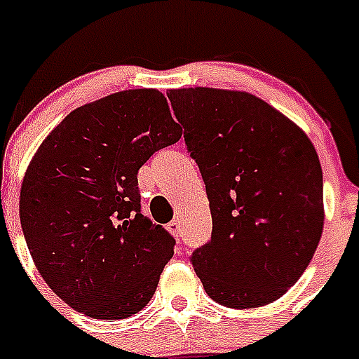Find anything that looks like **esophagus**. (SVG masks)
<instances>
[{
    "mask_svg": "<svg viewBox=\"0 0 359 359\" xmlns=\"http://www.w3.org/2000/svg\"><path fill=\"white\" fill-rule=\"evenodd\" d=\"M169 231H171V233H173V235L177 236V238H180V236H182V229H180V222H179V219H173V222L169 224Z\"/></svg>",
    "mask_w": 359,
    "mask_h": 359,
    "instance_id": "obj_1",
    "label": "esophagus"
}]
</instances>
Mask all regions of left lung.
<instances>
[{"mask_svg":"<svg viewBox=\"0 0 359 359\" xmlns=\"http://www.w3.org/2000/svg\"><path fill=\"white\" fill-rule=\"evenodd\" d=\"M168 97L212 214V236L191 253L197 278L222 306L272 304L300 279L323 236L315 147L250 93L190 87Z\"/></svg>","mask_w":359,"mask_h":359,"instance_id":"obj_1","label":"left lung"}]
</instances>
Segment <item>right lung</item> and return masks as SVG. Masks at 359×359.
<instances>
[{"label": "right lung", "mask_w": 359, "mask_h": 359, "mask_svg": "<svg viewBox=\"0 0 359 359\" xmlns=\"http://www.w3.org/2000/svg\"><path fill=\"white\" fill-rule=\"evenodd\" d=\"M180 135L162 93L132 89L70 111L35 152L22 231L39 273L76 311L119 320L151 302L175 238L141 214L137 171Z\"/></svg>", "instance_id": "1"}]
</instances>
